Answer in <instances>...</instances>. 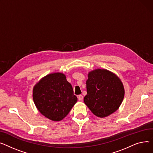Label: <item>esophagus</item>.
Here are the masks:
<instances>
[{"instance_id":"obj_1","label":"esophagus","mask_w":153,"mask_h":153,"mask_svg":"<svg viewBox=\"0 0 153 153\" xmlns=\"http://www.w3.org/2000/svg\"><path fill=\"white\" fill-rule=\"evenodd\" d=\"M78 100L79 101H82V100L83 99V96H82V95H79L78 96Z\"/></svg>"}]
</instances>
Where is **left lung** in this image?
I'll return each instance as SVG.
<instances>
[{
	"mask_svg": "<svg viewBox=\"0 0 153 153\" xmlns=\"http://www.w3.org/2000/svg\"><path fill=\"white\" fill-rule=\"evenodd\" d=\"M86 91L84 102L99 117H105L117 110L125 94L120 79L104 69H97L89 73Z\"/></svg>",
	"mask_w": 153,
	"mask_h": 153,
	"instance_id": "left-lung-1",
	"label": "left lung"
}]
</instances>
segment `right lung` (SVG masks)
<instances>
[{
	"instance_id": "right-lung-1",
	"label": "right lung",
	"mask_w": 153,
	"mask_h": 153,
	"mask_svg": "<svg viewBox=\"0 0 153 153\" xmlns=\"http://www.w3.org/2000/svg\"><path fill=\"white\" fill-rule=\"evenodd\" d=\"M33 96L39 111L53 121L65 117L77 101L72 86L61 73L42 78L34 87Z\"/></svg>"
}]
</instances>
